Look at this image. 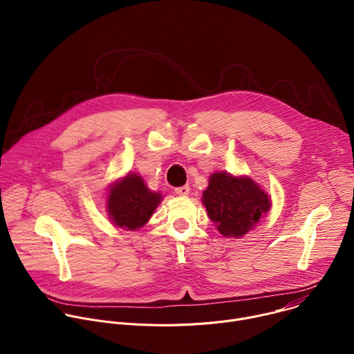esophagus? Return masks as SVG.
Masks as SVG:
<instances>
[{
    "mask_svg": "<svg viewBox=\"0 0 354 354\" xmlns=\"http://www.w3.org/2000/svg\"><path fill=\"white\" fill-rule=\"evenodd\" d=\"M189 192H190V187H189L187 185L180 186V187H176V189H175V193H176V194H179V196H186V194H189Z\"/></svg>",
    "mask_w": 354,
    "mask_h": 354,
    "instance_id": "esophagus-1",
    "label": "esophagus"
}]
</instances>
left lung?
Here are the masks:
<instances>
[{
  "label": "left lung",
  "instance_id": "obj_1",
  "mask_svg": "<svg viewBox=\"0 0 354 354\" xmlns=\"http://www.w3.org/2000/svg\"><path fill=\"white\" fill-rule=\"evenodd\" d=\"M203 205L220 234L239 238L261 223L270 210L269 194L248 176L216 172L203 192Z\"/></svg>",
  "mask_w": 354,
  "mask_h": 354
}]
</instances>
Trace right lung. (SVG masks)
I'll use <instances>...</instances> for the list:
<instances>
[{"label": "right lung", "mask_w": 354, "mask_h": 354, "mask_svg": "<svg viewBox=\"0 0 354 354\" xmlns=\"http://www.w3.org/2000/svg\"><path fill=\"white\" fill-rule=\"evenodd\" d=\"M161 200V193L149 190L140 175L127 174L111 186L106 209L116 227L134 231L148 223Z\"/></svg>", "instance_id": "obj_1"}]
</instances>
